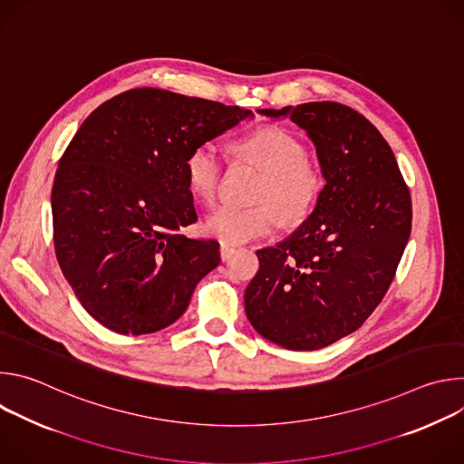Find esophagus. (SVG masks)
Returning a JSON list of instances; mask_svg holds the SVG:
<instances>
[{
  "instance_id": "obj_1",
  "label": "esophagus",
  "mask_w": 464,
  "mask_h": 464,
  "mask_svg": "<svg viewBox=\"0 0 464 464\" xmlns=\"http://www.w3.org/2000/svg\"><path fill=\"white\" fill-rule=\"evenodd\" d=\"M237 249L235 247H231V246H226V244H222L220 246V258L226 262V260H229L231 256H233V253H235Z\"/></svg>"
}]
</instances>
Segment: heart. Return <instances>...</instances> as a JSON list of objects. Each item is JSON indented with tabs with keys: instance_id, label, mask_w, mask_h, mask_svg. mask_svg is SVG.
<instances>
[{
	"instance_id": "1",
	"label": "heart",
	"mask_w": 464,
	"mask_h": 464,
	"mask_svg": "<svg viewBox=\"0 0 464 464\" xmlns=\"http://www.w3.org/2000/svg\"><path fill=\"white\" fill-rule=\"evenodd\" d=\"M233 152L264 170L253 196L256 206L217 209L206 220L209 237L238 246L276 233L283 218L299 224L312 213L324 188V174L292 131L276 124L258 126L233 143ZM222 174L224 158L213 143L196 145L187 154V187L202 204L217 202Z\"/></svg>"
}]
</instances>
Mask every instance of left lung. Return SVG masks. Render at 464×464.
Instances as JSON below:
<instances>
[{"mask_svg": "<svg viewBox=\"0 0 464 464\" xmlns=\"http://www.w3.org/2000/svg\"><path fill=\"white\" fill-rule=\"evenodd\" d=\"M260 113L306 130L326 183L295 233L256 251L246 315L262 338L317 351L354 333L383 299L411 233V196L391 147L356 110L323 101Z\"/></svg>", "mask_w": 464, "mask_h": 464, "instance_id": "obj_1", "label": "left lung"}]
</instances>
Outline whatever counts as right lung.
<instances>
[{
  "instance_id": "right-lung-1",
  "label": "right lung",
  "mask_w": 464,
  "mask_h": 464,
  "mask_svg": "<svg viewBox=\"0 0 464 464\" xmlns=\"http://www.w3.org/2000/svg\"><path fill=\"white\" fill-rule=\"evenodd\" d=\"M251 110L158 88L102 102L58 161L53 240L86 312L117 334L172 324L220 262L217 240L181 233L198 220L185 158Z\"/></svg>"
}]
</instances>
